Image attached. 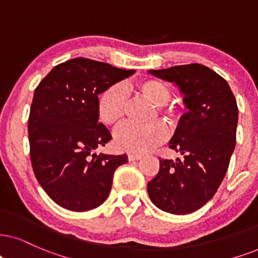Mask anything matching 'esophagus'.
I'll return each mask as SVG.
<instances>
[{"mask_svg":"<svg viewBox=\"0 0 258 258\" xmlns=\"http://www.w3.org/2000/svg\"><path fill=\"white\" fill-rule=\"evenodd\" d=\"M127 157H128V161H138L142 156L138 155V153H128V155H127Z\"/></svg>","mask_w":258,"mask_h":258,"instance_id":"34e87169","label":"esophagus"}]
</instances>
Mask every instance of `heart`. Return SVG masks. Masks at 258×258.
<instances>
[{"label": "heart", "mask_w": 258, "mask_h": 258, "mask_svg": "<svg viewBox=\"0 0 258 258\" xmlns=\"http://www.w3.org/2000/svg\"><path fill=\"white\" fill-rule=\"evenodd\" d=\"M133 91L156 106V114L168 123H176L181 116L180 107L171 103V91L167 83L156 78H146L133 86ZM127 97L121 87L110 86L101 93L97 110L101 121L108 127L119 126L126 113ZM164 127L161 123L136 126L127 123L115 135V144L123 151L142 153L150 151L165 139Z\"/></svg>", "instance_id": "1"}]
</instances>
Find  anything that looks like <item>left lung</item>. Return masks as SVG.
I'll return each instance as SVG.
<instances>
[{
	"instance_id": "left-lung-1",
	"label": "left lung",
	"mask_w": 258,
	"mask_h": 258,
	"mask_svg": "<svg viewBox=\"0 0 258 258\" xmlns=\"http://www.w3.org/2000/svg\"><path fill=\"white\" fill-rule=\"evenodd\" d=\"M150 74L180 88L188 112L169 145L182 158H159L158 174L148 183L149 197L168 213H191L213 198L229 169L236 146V99L226 81L205 65H176Z\"/></svg>"
}]
</instances>
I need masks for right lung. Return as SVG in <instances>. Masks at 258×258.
<instances>
[{"mask_svg":"<svg viewBox=\"0 0 258 258\" xmlns=\"http://www.w3.org/2000/svg\"><path fill=\"white\" fill-rule=\"evenodd\" d=\"M135 74L88 58L58 64L35 88L28 118L29 155L46 194L74 212L108 198L114 171L126 155H96L112 136L99 122V94Z\"/></svg>","mask_w":258,"mask_h":258,"instance_id":"obj_1","label":"right lung"}]
</instances>
